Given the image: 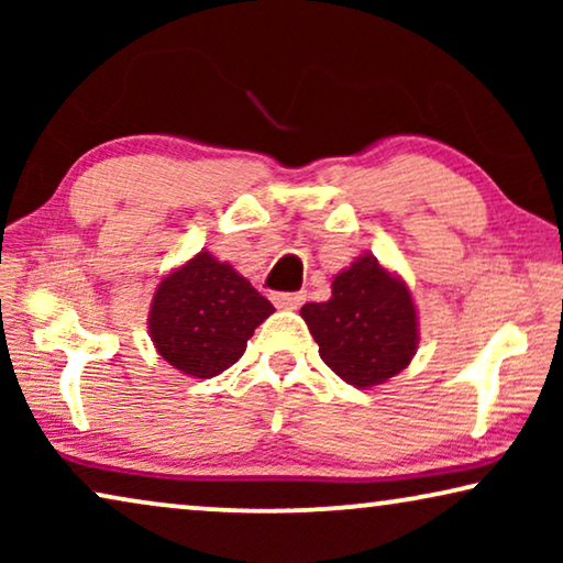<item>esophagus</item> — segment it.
I'll return each mask as SVG.
<instances>
[{"instance_id": "34e87169", "label": "esophagus", "mask_w": 563, "mask_h": 563, "mask_svg": "<svg viewBox=\"0 0 563 563\" xmlns=\"http://www.w3.org/2000/svg\"><path fill=\"white\" fill-rule=\"evenodd\" d=\"M305 297V291H279V295H274V305L282 310H297V307H302Z\"/></svg>"}]
</instances>
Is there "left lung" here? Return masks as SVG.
<instances>
[{"label":"left lung","instance_id":"1","mask_svg":"<svg viewBox=\"0 0 563 563\" xmlns=\"http://www.w3.org/2000/svg\"><path fill=\"white\" fill-rule=\"evenodd\" d=\"M299 314L320 345V358L358 389L391 379L418 351L410 289L368 253L333 276L328 302L305 305Z\"/></svg>","mask_w":563,"mask_h":563}]
</instances>
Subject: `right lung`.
Returning a JSON list of instances; mask_svg holds the SVG:
<instances>
[{"instance_id": "right-lung-1", "label": "right lung", "mask_w": 563, "mask_h": 563, "mask_svg": "<svg viewBox=\"0 0 563 563\" xmlns=\"http://www.w3.org/2000/svg\"><path fill=\"white\" fill-rule=\"evenodd\" d=\"M274 312L251 282L210 251L168 272L153 295L148 333L179 372L210 379L235 364L249 338Z\"/></svg>"}]
</instances>
